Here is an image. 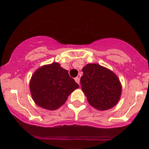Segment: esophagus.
Returning <instances> with one entry per match:
<instances>
[{
	"instance_id": "obj_1",
	"label": "esophagus",
	"mask_w": 149,
	"mask_h": 149,
	"mask_svg": "<svg viewBox=\"0 0 149 149\" xmlns=\"http://www.w3.org/2000/svg\"><path fill=\"white\" fill-rule=\"evenodd\" d=\"M75 81H76V82L77 83V84H79V85H80V79H79V77L75 78Z\"/></svg>"
}]
</instances>
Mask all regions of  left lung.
Returning a JSON list of instances; mask_svg holds the SVG:
<instances>
[{
	"label": "left lung",
	"mask_w": 149,
	"mask_h": 149,
	"mask_svg": "<svg viewBox=\"0 0 149 149\" xmlns=\"http://www.w3.org/2000/svg\"><path fill=\"white\" fill-rule=\"evenodd\" d=\"M82 71L81 88L91 106L99 111L113 107L121 94L118 77L110 70L95 63L87 64Z\"/></svg>",
	"instance_id": "1"
}]
</instances>
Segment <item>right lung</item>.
I'll use <instances>...</instances> for the list:
<instances>
[{"instance_id": "right-lung-1", "label": "right lung", "mask_w": 149, "mask_h": 149, "mask_svg": "<svg viewBox=\"0 0 149 149\" xmlns=\"http://www.w3.org/2000/svg\"><path fill=\"white\" fill-rule=\"evenodd\" d=\"M79 87L70 77L68 71L58 63L44 65L33 75L30 90L33 99L38 106L56 110L66 101L70 93Z\"/></svg>"}]
</instances>
